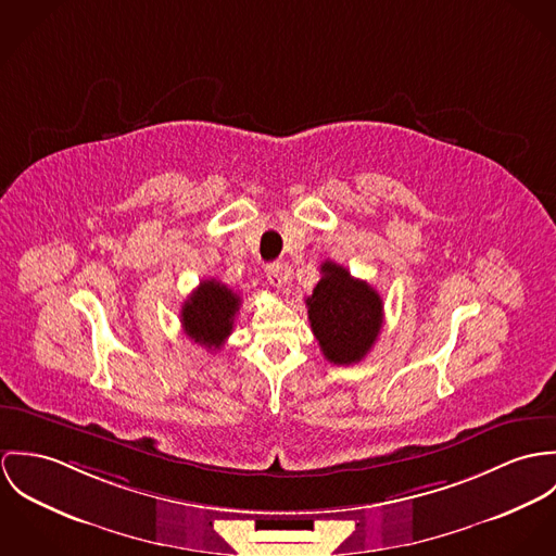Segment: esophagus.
I'll list each match as a JSON object with an SVG mask.
<instances>
[{
  "label": "esophagus",
  "mask_w": 556,
  "mask_h": 556,
  "mask_svg": "<svg viewBox=\"0 0 556 556\" xmlns=\"http://www.w3.org/2000/svg\"><path fill=\"white\" fill-rule=\"evenodd\" d=\"M288 275H290V270H288V266H283V264H270V266H266V279H268V283H270L273 288H281V286L288 281Z\"/></svg>",
  "instance_id": "34e87169"
}]
</instances>
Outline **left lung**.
<instances>
[{"mask_svg":"<svg viewBox=\"0 0 556 556\" xmlns=\"http://www.w3.org/2000/svg\"><path fill=\"white\" fill-rule=\"evenodd\" d=\"M305 303L311 330L328 363L354 365L369 354L381 330L383 303L367 281L326 260Z\"/></svg>","mask_w":556,"mask_h":556,"instance_id":"left-lung-1","label":"left lung"}]
</instances>
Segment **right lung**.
Masks as SVG:
<instances>
[{"mask_svg":"<svg viewBox=\"0 0 556 556\" xmlns=\"http://www.w3.org/2000/svg\"><path fill=\"white\" fill-rule=\"evenodd\" d=\"M241 296L217 279L202 281L181 308L187 337L206 350H219L232 334Z\"/></svg>","mask_w":556,"mask_h":556,"instance_id":"obj_1","label":"right lung"}]
</instances>
